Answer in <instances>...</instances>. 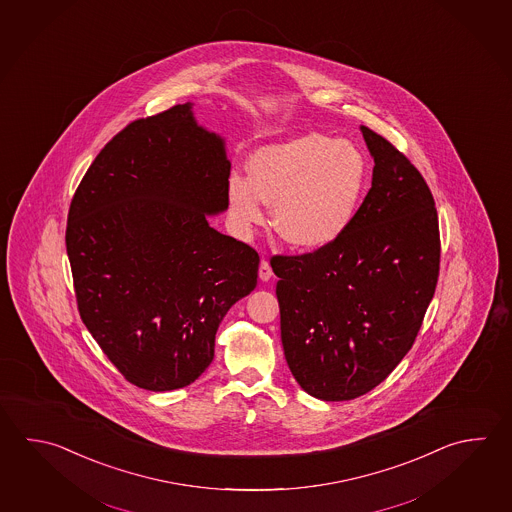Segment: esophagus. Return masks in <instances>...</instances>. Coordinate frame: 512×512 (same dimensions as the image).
<instances>
[{
	"mask_svg": "<svg viewBox=\"0 0 512 512\" xmlns=\"http://www.w3.org/2000/svg\"><path fill=\"white\" fill-rule=\"evenodd\" d=\"M271 275H273V271H271L270 262L262 259L261 266H259V279L262 282H268L271 279Z\"/></svg>",
	"mask_w": 512,
	"mask_h": 512,
	"instance_id": "esophagus-1",
	"label": "esophagus"
}]
</instances>
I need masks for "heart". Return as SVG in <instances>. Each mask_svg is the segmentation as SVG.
I'll list each match as a JSON object with an SVG mask.
<instances>
[{
	"mask_svg": "<svg viewBox=\"0 0 512 512\" xmlns=\"http://www.w3.org/2000/svg\"><path fill=\"white\" fill-rule=\"evenodd\" d=\"M250 179L232 175L228 206L233 222L248 233L266 222L299 250H324L348 232L364 195L366 157L357 145L329 135H299L251 155Z\"/></svg>",
	"mask_w": 512,
	"mask_h": 512,
	"instance_id": "heart-1",
	"label": "heart"
}]
</instances>
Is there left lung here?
I'll return each mask as SVG.
<instances>
[{"label": "left lung", "mask_w": 512, "mask_h": 512, "mask_svg": "<svg viewBox=\"0 0 512 512\" xmlns=\"http://www.w3.org/2000/svg\"><path fill=\"white\" fill-rule=\"evenodd\" d=\"M373 181L348 232L324 250L277 255L280 338L291 375L319 400L366 395L413 346L440 270V233L424 177L360 126Z\"/></svg>", "instance_id": "8db88e82"}]
</instances>
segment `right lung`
Wrapping results in <instances>:
<instances>
[{"label":"right lung","instance_id":"obj_1","mask_svg":"<svg viewBox=\"0 0 512 512\" xmlns=\"http://www.w3.org/2000/svg\"><path fill=\"white\" fill-rule=\"evenodd\" d=\"M192 103L137 119L90 164L70 204L79 315L134 386H190L215 333L257 286L259 255L208 217L228 210L230 161Z\"/></svg>","mask_w":512,"mask_h":512}]
</instances>
